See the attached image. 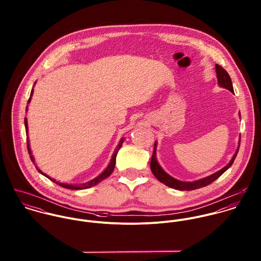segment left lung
Here are the masks:
<instances>
[{
	"mask_svg": "<svg viewBox=\"0 0 261 261\" xmlns=\"http://www.w3.org/2000/svg\"><path fill=\"white\" fill-rule=\"evenodd\" d=\"M215 71H216V76H217V80H218V84L219 86L223 87L228 89L229 91H231L232 93H234L233 90V85H232V81L229 74L227 73V71L223 69L220 65L216 64L215 65ZM239 116H240V112H239ZM239 146H240V138H239V144H238V148L236 149L235 153L233 154L232 159L230 160V162L222 168L221 170H219L218 172L205 177L203 179L200 180H196L193 182H184V181H180L177 180L175 178H173L172 176H170L168 173H166L164 171V169L160 166L158 160H156V147H158V142H154V147H153V152L151 155V160H150V171L153 174V176L163 184H165L166 186L176 189V190H180V191H192V190H196V189H200L202 187L207 186L209 184H211L212 182H214L215 180H217L224 172H226L233 164L238 149H239Z\"/></svg>",
	"mask_w": 261,
	"mask_h": 261,
	"instance_id": "obj_1",
	"label": "left lung"
}]
</instances>
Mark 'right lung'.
Wrapping results in <instances>:
<instances>
[{"label": "right lung", "instance_id": "obj_1", "mask_svg": "<svg viewBox=\"0 0 261 261\" xmlns=\"http://www.w3.org/2000/svg\"><path fill=\"white\" fill-rule=\"evenodd\" d=\"M35 84H36V82L34 83V85H35ZM34 85H33V87H34ZM33 92H34V88H32V90H31V94H30V97H29V100H28V105L31 102ZM28 112V106L26 107V112ZM25 128H26V135H28V122H27V118H26V117H25ZM123 141H124V138L120 139V141H119L117 147L114 149V152L112 153V160H111L109 166L107 167V169H106L100 175H98L96 178H94V179H92V180H90V181H88V182H86V183H82V184H67V183H61V182L56 181L55 179L49 177L48 175L44 174V173L38 168L37 166H36V169H37L38 172H39L40 174H42L43 176H45L46 178H48L49 180H51V181L54 182L55 184H57V185H59V186L63 187V188H65V189H69V190H83V189H87V188H90V187L95 186V185H97L98 183H100L101 181H103L105 179H107L109 176L112 175V173L113 172V170H114V166H115L116 154H117L119 149L121 148ZM27 148H28V152H29V154H30V159H31V161H32V162L34 163V165H35V159H34L33 154H32V150L30 149V143H29V138H28V137H27Z\"/></svg>", "mask_w": 261, "mask_h": 261}]
</instances>
